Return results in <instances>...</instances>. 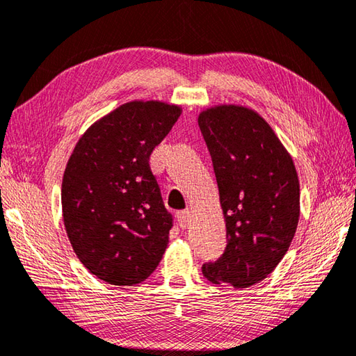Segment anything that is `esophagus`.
<instances>
[{"mask_svg": "<svg viewBox=\"0 0 356 356\" xmlns=\"http://www.w3.org/2000/svg\"><path fill=\"white\" fill-rule=\"evenodd\" d=\"M177 222H179V227L180 228H188L190 225V211L188 210H182V211H177Z\"/></svg>", "mask_w": 356, "mask_h": 356, "instance_id": "1", "label": "esophagus"}]
</instances>
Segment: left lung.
Here are the masks:
<instances>
[{
  "label": "left lung",
  "instance_id": "obj_1",
  "mask_svg": "<svg viewBox=\"0 0 356 356\" xmlns=\"http://www.w3.org/2000/svg\"><path fill=\"white\" fill-rule=\"evenodd\" d=\"M210 151L227 227V248L205 264L213 284L247 289L276 268L299 220V180L293 160L254 111L222 104L199 115Z\"/></svg>",
  "mask_w": 356,
  "mask_h": 356
}]
</instances>
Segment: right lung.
I'll use <instances>...</instances> for the list:
<instances>
[{
    "instance_id": "right-lung-1",
    "label": "right lung",
    "mask_w": 356,
    "mask_h": 356,
    "mask_svg": "<svg viewBox=\"0 0 356 356\" xmlns=\"http://www.w3.org/2000/svg\"><path fill=\"white\" fill-rule=\"evenodd\" d=\"M162 102H129L95 122L75 145L61 184L67 238L90 273L113 285L145 281L168 245L172 216L149 157L177 122Z\"/></svg>"
}]
</instances>
